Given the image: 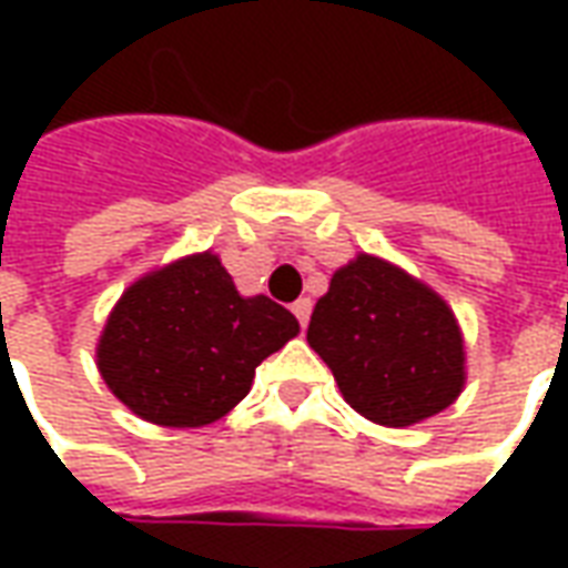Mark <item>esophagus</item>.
Wrapping results in <instances>:
<instances>
[{
  "mask_svg": "<svg viewBox=\"0 0 568 568\" xmlns=\"http://www.w3.org/2000/svg\"><path fill=\"white\" fill-rule=\"evenodd\" d=\"M310 310H313V304H310V297H301V301H295V304H292V313H295L297 322H301V328H307Z\"/></svg>",
  "mask_w": 568,
  "mask_h": 568,
  "instance_id": "esophagus-1",
  "label": "esophagus"
}]
</instances>
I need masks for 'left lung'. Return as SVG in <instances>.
Listing matches in <instances>:
<instances>
[{
	"label": "left lung",
	"instance_id": "8db88e82",
	"mask_svg": "<svg viewBox=\"0 0 568 568\" xmlns=\"http://www.w3.org/2000/svg\"><path fill=\"white\" fill-rule=\"evenodd\" d=\"M346 405L381 426H414L465 386L459 322L426 283L374 255L332 276L307 328Z\"/></svg>",
	"mask_w": 568,
	"mask_h": 568
}]
</instances>
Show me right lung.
Segmentation results:
<instances>
[{
	"label": "right lung",
	"instance_id": "1",
	"mask_svg": "<svg viewBox=\"0 0 568 568\" xmlns=\"http://www.w3.org/2000/svg\"><path fill=\"white\" fill-rule=\"evenodd\" d=\"M297 332L288 310L243 297L219 255L200 252L130 285L100 334L97 365L136 417L194 428L240 405L255 368Z\"/></svg>",
	"mask_w": 568,
	"mask_h": 568
}]
</instances>
